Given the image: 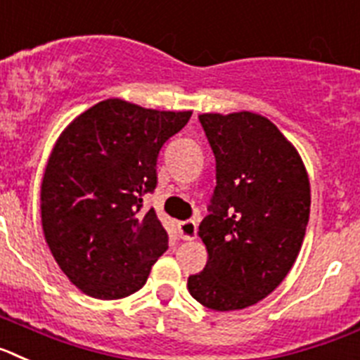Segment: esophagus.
<instances>
[{
	"label": "esophagus",
	"mask_w": 360,
	"mask_h": 360,
	"mask_svg": "<svg viewBox=\"0 0 360 360\" xmlns=\"http://www.w3.org/2000/svg\"><path fill=\"white\" fill-rule=\"evenodd\" d=\"M177 232H179V237L184 240H192L195 239V233H198V223L193 219H188V221H179L177 223Z\"/></svg>",
	"instance_id": "esophagus-1"
}]
</instances>
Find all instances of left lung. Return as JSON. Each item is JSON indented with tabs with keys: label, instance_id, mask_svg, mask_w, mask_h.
Segmentation results:
<instances>
[{
	"label": "left lung",
	"instance_id": "1",
	"mask_svg": "<svg viewBox=\"0 0 360 360\" xmlns=\"http://www.w3.org/2000/svg\"><path fill=\"white\" fill-rule=\"evenodd\" d=\"M199 121L217 184L199 224L208 261L188 277V292L210 310H243L292 270L310 219V181L295 146L266 117L236 112Z\"/></svg>",
	"mask_w": 360,
	"mask_h": 360
}]
</instances>
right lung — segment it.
<instances>
[{"label": "right lung", "instance_id": "1", "mask_svg": "<svg viewBox=\"0 0 360 360\" xmlns=\"http://www.w3.org/2000/svg\"><path fill=\"white\" fill-rule=\"evenodd\" d=\"M192 112L106 99L77 115L56 141L41 183L45 240L63 274L103 301L132 295L168 248L143 195L158 184L159 150Z\"/></svg>", "mask_w": 360, "mask_h": 360}]
</instances>
